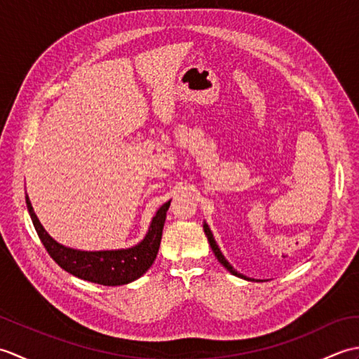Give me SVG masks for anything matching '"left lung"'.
I'll use <instances>...</instances> for the list:
<instances>
[{
	"mask_svg": "<svg viewBox=\"0 0 359 359\" xmlns=\"http://www.w3.org/2000/svg\"><path fill=\"white\" fill-rule=\"evenodd\" d=\"M203 231H205V234H207V238H208V242H210V245H211V250H212V253H215V256L217 257V261L222 264L225 269L230 271L231 274H234V276H238V278H243V279H248V278H245L243 276L242 273H239V271H236L233 266H231V264L226 261V259L224 257V255L220 253V250H219V247H217V243H216V241H215V238H212V233H211V230H210V226L207 225V224H203ZM251 280V279H250Z\"/></svg>",
	"mask_w": 359,
	"mask_h": 359,
	"instance_id": "obj_1",
	"label": "left lung"
}]
</instances>
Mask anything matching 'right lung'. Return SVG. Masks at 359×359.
<instances>
[{
	"mask_svg": "<svg viewBox=\"0 0 359 359\" xmlns=\"http://www.w3.org/2000/svg\"><path fill=\"white\" fill-rule=\"evenodd\" d=\"M26 203L38 238H40L53 261L63 270L80 279L114 287L129 284V282L139 279L154 262L160 241H162L166 211L170 208L171 201L160 207L157 215L152 219L148 234L144 236V239L140 243L128 250L112 251H80L60 245L44 231L40 220L35 216L27 196Z\"/></svg>",
	"mask_w": 359,
	"mask_h": 359,
	"instance_id": "1",
	"label": "right lung"
}]
</instances>
